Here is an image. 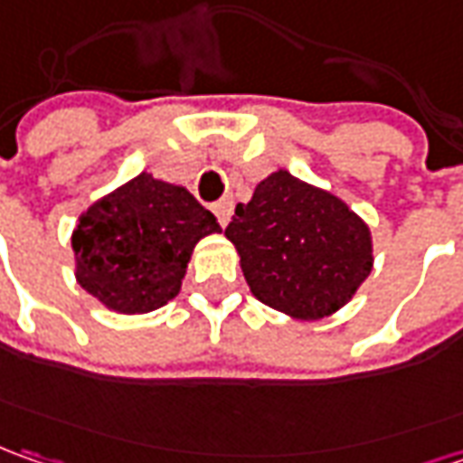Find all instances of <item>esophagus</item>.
<instances>
[{
	"label": "esophagus",
	"instance_id": "34e87169",
	"mask_svg": "<svg viewBox=\"0 0 463 463\" xmlns=\"http://www.w3.org/2000/svg\"><path fill=\"white\" fill-rule=\"evenodd\" d=\"M213 210H215L217 222H220V225H222V228H225V225H228V222H231V215H232V200H231V197H225V200L215 202V207H213Z\"/></svg>",
	"mask_w": 463,
	"mask_h": 463
}]
</instances>
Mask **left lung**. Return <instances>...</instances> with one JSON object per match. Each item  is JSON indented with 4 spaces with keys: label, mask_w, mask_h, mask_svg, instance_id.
Instances as JSON below:
<instances>
[{
    "label": "left lung",
    "mask_w": 463,
    "mask_h": 463,
    "mask_svg": "<svg viewBox=\"0 0 463 463\" xmlns=\"http://www.w3.org/2000/svg\"><path fill=\"white\" fill-rule=\"evenodd\" d=\"M256 299L299 320L343 307L372 271V235L338 197L277 171L225 228Z\"/></svg>",
    "instance_id": "1"
}]
</instances>
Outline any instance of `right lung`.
<instances>
[{"mask_svg":"<svg viewBox=\"0 0 463 463\" xmlns=\"http://www.w3.org/2000/svg\"><path fill=\"white\" fill-rule=\"evenodd\" d=\"M217 231L215 215L184 186L137 174L79 220L76 279L109 310L151 312L179 295L197 241Z\"/></svg>","mask_w":463,"mask_h":463,"instance_id":"right-lung-1","label":"right lung"}]
</instances>
